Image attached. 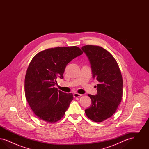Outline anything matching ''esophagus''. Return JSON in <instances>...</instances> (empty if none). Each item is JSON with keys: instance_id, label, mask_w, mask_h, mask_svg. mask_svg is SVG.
I'll list each match as a JSON object with an SVG mask.
<instances>
[{"instance_id": "obj_1", "label": "esophagus", "mask_w": 149, "mask_h": 149, "mask_svg": "<svg viewBox=\"0 0 149 149\" xmlns=\"http://www.w3.org/2000/svg\"><path fill=\"white\" fill-rule=\"evenodd\" d=\"M82 95V94H79L78 93H75L74 94V97H75V98H78V97H80Z\"/></svg>"}]
</instances>
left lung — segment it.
Returning <instances> with one entry per match:
<instances>
[{
    "label": "left lung",
    "instance_id": "8db88e82",
    "mask_svg": "<svg viewBox=\"0 0 149 149\" xmlns=\"http://www.w3.org/2000/svg\"><path fill=\"white\" fill-rule=\"evenodd\" d=\"M81 49L90 61L93 78L97 79V94H88L92 105L85 109L86 116L95 122H100L113 114L121 102L123 80L120 68L113 56L98 46L86 45Z\"/></svg>",
    "mask_w": 149,
    "mask_h": 149
}]
</instances>
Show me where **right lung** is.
I'll use <instances>...</instances> for the list:
<instances>
[{
  "label": "right lung",
  "mask_w": 149,
  "mask_h": 149,
  "mask_svg": "<svg viewBox=\"0 0 149 149\" xmlns=\"http://www.w3.org/2000/svg\"><path fill=\"white\" fill-rule=\"evenodd\" d=\"M83 51L77 46L58 47L36 54L29 63L24 80V91L29 105L41 120L54 123L65 114L73 99L54 87L57 79L64 78L65 69Z\"/></svg>",
  "instance_id": "1"
}]
</instances>
